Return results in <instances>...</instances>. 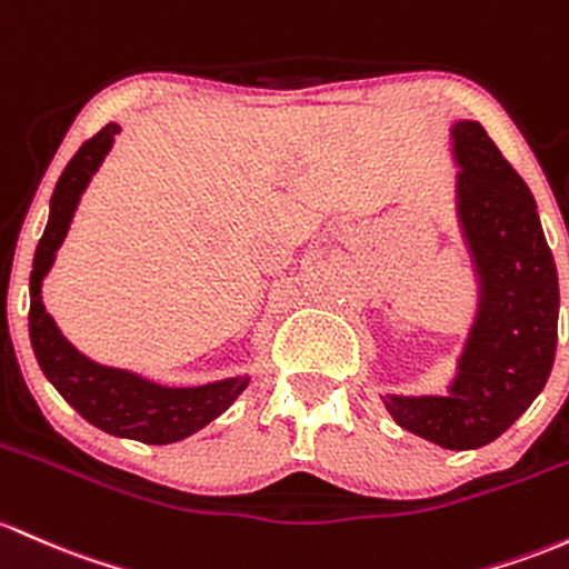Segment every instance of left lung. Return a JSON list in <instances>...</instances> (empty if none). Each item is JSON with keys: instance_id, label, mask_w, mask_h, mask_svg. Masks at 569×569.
<instances>
[{"instance_id": "obj_1", "label": "left lung", "mask_w": 569, "mask_h": 569, "mask_svg": "<svg viewBox=\"0 0 569 569\" xmlns=\"http://www.w3.org/2000/svg\"><path fill=\"white\" fill-rule=\"evenodd\" d=\"M457 216L478 313L446 397H383L402 429L451 451L489 446L535 402L557 353L559 278L532 191L478 121L451 127Z\"/></svg>"}]
</instances>
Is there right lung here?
Returning a JSON list of instances; mask_svg holds the SVG:
<instances>
[{"label": "right lung", "instance_id": "add662e5", "mask_svg": "<svg viewBox=\"0 0 569 569\" xmlns=\"http://www.w3.org/2000/svg\"><path fill=\"white\" fill-rule=\"evenodd\" d=\"M118 132H121L118 123H108L102 132L86 140L56 183L48 227L31 264L34 270L29 278V337L40 370L86 421L108 435L129 437L148 446H167L208 427L246 391L251 378L240 376L208 386L174 389V386L153 383L137 372L97 365L59 332L51 313H46L40 295L42 278L51 270L56 251L70 232L80 193L89 186L91 174L99 170Z\"/></svg>", "mask_w": 569, "mask_h": 569}]
</instances>
